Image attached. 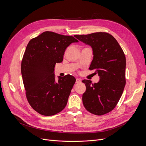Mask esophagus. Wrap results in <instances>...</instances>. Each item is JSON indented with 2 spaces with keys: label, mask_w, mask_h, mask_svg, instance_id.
<instances>
[{
  "label": "esophagus",
  "mask_w": 146,
  "mask_h": 146,
  "mask_svg": "<svg viewBox=\"0 0 146 146\" xmlns=\"http://www.w3.org/2000/svg\"><path fill=\"white\" fill-rule=\"evenodd\" d=\"M81 82H82L81 79H80V78H76V83H80Z\"/></svg>",
  "instance_id": "1"
}]
</instances>
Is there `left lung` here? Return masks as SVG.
I'll return each instance as SVG.
<instances>
[{
  "label": "left lung",
  "instance_id": "obj_1",
  "mask_svg": "<svg viewBox=\"0 0 146 146\" xmlns=\"http://www.w3.org/2000/svg\"><path fill=\"white\" fill-rule=\"evenodd\" d=\"M91 46L93 60L90 70L95 69L100 77L98 83L83 80L86 91L82 96L84 107L95 115L107 114L115 108L125 85V54L116 39L106 32L75 35Z\"/></svg>",
  "mask_w": 146,
  "mask_h": 146
}]
</instances>
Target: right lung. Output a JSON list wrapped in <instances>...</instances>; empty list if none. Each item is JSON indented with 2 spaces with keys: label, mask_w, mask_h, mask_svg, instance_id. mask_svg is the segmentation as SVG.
I'll list each match as a JSON object with an SVG mask.
<instances>
[{
  "label": "right lung",
  "mask_w": 146,
  "mask_h": 146,
  "mask_svg": "<svg viewBox=\"0 0 146 146\" xmlns=\"http://www.w3.org/2000/svg\"><path fill=\"white\" fill-rule=\"evenodd\" d=\"M78 41L72 36L43 32L31 39L21 62L26 98L34 110L52 116L65 108L76 79L68 74L55 82V64L63 60L66 48Z\"/></svg>",
  "instance_id": "1"
}]
</instances>
